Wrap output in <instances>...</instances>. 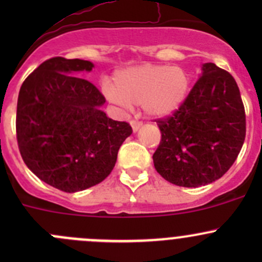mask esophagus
Here are the masks:
<instances>
[{
	"mask_svg": "<svg viewBox=\"0 0 262 262\" xmlns=\"http://www.w3.org/2000/svg\"><path fill=\"white\" fill-rule=\"evenodd\" d=\"M130 125H132V129H133L134 132H137V130H138V129L142 126V121H139V120H132V121H130Z\"/></svg>",
	"mask_w": 262,
	"mask_h": 262,
	"instance_id": "obj_1",
	"label": "esophagus"
}]
</instances>
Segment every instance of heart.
<instances>
[{
	"label": "heart",
	"mask_w": 262,
	"mask_h": 262,
	"mask_svg": "<svg viewBox=\"0 0 262 262\" xmlns=\"http://www.w3.org/2000/svg\"><path fill=\"white\" fill-rule=\"evenodd\" d=\"M189 87L190 77L182 68L147 63L118 71L114 86L105 87V94L121 109L142 104L148 115L161 118L181 106Z\"/></svg>",
	"instance_id": "heart-1"
}]
</instances>
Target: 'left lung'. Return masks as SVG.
Listing matches in <instances>:
<instances>
[{"mask_svg":"<svg viewBox=\"0 0 262 262\" xmlns=\"http://www.w3.org/2000/svg\"><path fill=\"white\" fill-rule=\"evenodd\" d=\"M202 70L181 106L155 120L161 130L155 168L178 186L198 187L221 179L245 142V106L236 81L214 63H204Z\"/></svg>","mask_w":262,"mask_h":262,"instance_id":"left-lung-1","label":"left lung"}]
</instances>
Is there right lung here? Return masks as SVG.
I'll use <instances>...</instances> for the list:
<instances>
[{"mask_svg":"<svg viewBox=\"0 0 262 262\" xmlns=\"http://www.w3.org/2000/svg\"><path fill=\"white\" fill-rule=\"evenodd\" d=\"M92 67L89 60L50 58L26 77L18 92L21 157L40 180L64 192L104 181L133 132L126 121L107 118L100 110L104 95L75 76Z\"/></svg>","mask_w":262,"mask_h":262,"instance_id":"1","label":"right lung"}]
</instances>
